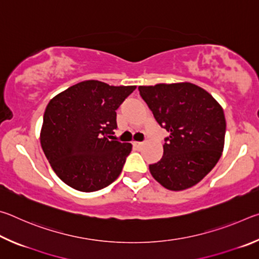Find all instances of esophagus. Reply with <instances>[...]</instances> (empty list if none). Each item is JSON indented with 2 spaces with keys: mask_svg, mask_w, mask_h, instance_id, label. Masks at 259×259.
<instances>
[{
  "mask_svg": "<svg viewBox=\"0 0 259 259\" xmlns=\"http://www.w3.org/2000/svg\"><path fill=\"white\" fill-rule=\"evenodd\" d=\"M133 145H134V147L136 148V150H140V148L143 147L144 144L143 143H139V142H134Z\"/></svg>",
  "mask_w": 259,
  "mask_h": 259,
  "instance_id": "34e87169",
  "label": "esophagus"
}]
</instances>
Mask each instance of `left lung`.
I'll return each mask as SVG.
<instances>
[{"mask_svg":"<svg viewBox=\"0 0 259 259\" xmlns=\"http://www.w3.org/2000/svg\"><path fill=\"white\" fill-rule=\"evenodd\" d=\"M161 128L163 156L150 164L156 182L171 191L194 186L211 171L224 148V111L211 95L193 83L138 87Z\"/></svg>","mask_w":259,"mask_h":259,"instance_id":"obj_1","label":"left lung"}]
</instances>
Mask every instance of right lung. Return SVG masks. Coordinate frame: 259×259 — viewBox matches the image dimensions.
Wrapping results in <instances>:
<instances>
[{
    "label": "right lung",
    "mask_w": 259,
    "mask_h": 259,
    "mask_svg": "<svg viewBox=\"0 0 259 259\" xmlns=\"http://www.w3.org/2000/svg\"><path fill=\"white\" fill-rule=\"evenodd\" d=\"M136 89L89 80L50 100L43 116L41 146L52 169L74 190L95 192L120 176L131 144L112 140L116 109Z\"/></svg>",
    "instance_id": "obj_1"
}]
</instances>
